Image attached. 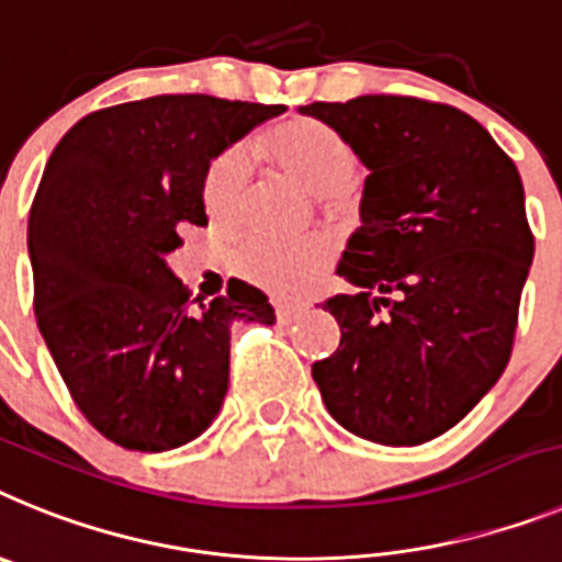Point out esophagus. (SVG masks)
Returning a JSON list of instances; mask_svg holds the SVG:
<instances>
[{
    "label": "esophagus",
    "mask_w": 562,
    "mask_h": 562,
    "mask_svg": "<svg viewBox=\"0 0 562 562\" xmlns=\"http://www.w3.org/2000/svg\"><path fill=\"white\" fill-rule=\"evenodd\" d=\"M305 308H308L305 302H282V305H277V319L288 325V322H294Z\"/></svg>",
    "instance_id": "1"
}]
</instances>
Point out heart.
<instances>
[{
    "instance_id": "1",
    "label": "heart",
    "mask_w": 562,
    "mask_h": 562,
    "mask_svg": "<svg viewBox=\"0 0 562 562\" xmlns=\"http://www.w3.org/2000/svg\"><path fill=\"white\" fill-rule=\"evenodd\" d=\"M266 153L314 194H325L336 203L356 175V149L334 126L316 119H291L280 124L266 138ZM251 160L246 149H228L209 166L203 183V203L217 223L237 221L246 198ZM334 260V246L328 237L314 234L305 240L277 243L251 240L237 254L240 274L262 285L271 294L296 296L314 285Z\"/></svg>"
}]
</instances>
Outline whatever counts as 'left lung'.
<instances>
[{
  "label": "left lung",
  "instance_id": "left-lung-1",
  "mask_svg": "<svg viewBox=\"0 0 562 562\" xmlns=\"http://www.w3.org/2000/svg\"><path fill=\"white\" fill-rule=\"evenodd\" d=\"M300 112L345 135L370 172L336 266L356 291L322 305L339 348L311 373L348 432L416 447L456 427L509 362L535 257L524 183L456 106L359 95Z\"/></svg>",
  "mask_w": 562,
  "mask_h": 562
}]
</instances>
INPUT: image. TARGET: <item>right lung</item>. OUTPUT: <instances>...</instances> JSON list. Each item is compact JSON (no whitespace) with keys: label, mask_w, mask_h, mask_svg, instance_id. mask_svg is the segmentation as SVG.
<instances>
[{"label":"right lung","mask_w":562,"mask_h":562,"mask_svg":"<svg viewBox=\"0 0 562 562\" xmlns=\"http://www.w3.org/2000/svg\"><path fill=\"white\" fill-rule=\"evenodd\" d=\"M285 110L153 95L90 112L47 160L27 221L38 330L78 409L124 450L194 441L226 398L234 322L274 325L240 280L192 302L166 257L209 223L212 160Z\"/></svg>","instance_id":"add662e5"}]
</instances>
